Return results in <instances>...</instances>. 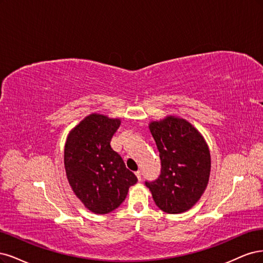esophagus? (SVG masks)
<instances>
[{"mask_svg":"<svg viewBox=\"0 0 263 263\" xmlns=\"http://www.w3.org/2000/svg\"><path fill=\"white\" fill-rule=\"evenodd\" d=\"M135 175H137V177H138V180L141 181V179H142V174H141V172H140V171L135 172Z\"/></svg>","mask_w":263,"mask_h":263,"instance_id":"1","label":"esophagus"}]
</instances>
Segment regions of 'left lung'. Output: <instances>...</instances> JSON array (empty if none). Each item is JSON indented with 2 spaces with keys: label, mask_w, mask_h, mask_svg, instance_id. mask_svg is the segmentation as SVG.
Here are the masks:
<instances>
[{
  "label": "left lung",
  "mask_w": 263,
  "mask_h": 263,
  "mask_svg": "<svg viewBox=\"0 0 263 263\" xmlns=\"http://www.w3.org/2000/svg\"><path fill=\"white\" fill-rule=\"evenodd\" d=\"M159 152L160 175L145 181L156 205L166 213L188 211L204 192L211 171L208 144L194 126L180 118L167 117L149 124Z\"/></svg>",
  "instance_id": "8db88e82"
}]
</instances>
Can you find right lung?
Instances as JSON below:
<instances>
[{"instance_id":"right-lung-1","label":"right lung","mask_w":263,"mask_h":263,"mask_svg":"<svg viewBox=\"0 0 263 263\" xmlns=\"http://www.w3.org/2000/svg\"><path fill=\"white\" fill-rule=\"evenodd\" d=\"M119 126V119L92 114L75 126L65 143L67 180L76 197L96 214L117 209L138 181L110 145Z\"/></svg>"}]
</instances>
